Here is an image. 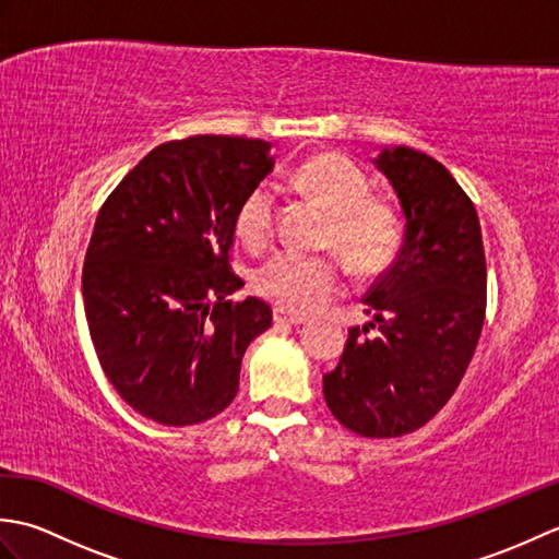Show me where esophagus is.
Segmentation results:
<instances>
[{
    "label": "esophagus",
    "instance_id": "obj_1",
    "mask_svg": "<svg viewBox=\"0 0 559 559\" xmlns=\"http://www.w3.org/2000/svg\"><path fill=\"white\" fill-rule=\"evenodd\" d=\"M273 322H276V324H288V326H298V324L307 322V319L300 317V314H286L283 310H276V312H273Z\"/></svg>",
    "mask_w": 559,
    "mask_h": 559
}]
</instances>
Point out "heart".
I'll return each mask as SVG.
<instances>
[{
	"label": "heart",
	"instance_id": "b5f03b06",
	"mask_svg": "<svg viewBox=\"0 0 559 559\" xmlns=\"http://www.w3.org/2000/svg\"><path fill=\"white\" fill-rule=\"evenodd\" d=\"M295 187L329 213L324 247L336 249L355 273L386 266L399 247V216L384 199L370 197V182L338 153H319L293 175ZM276 201L269 185L249 192L235 213V233L249 249L266 247L273 237ZM252 286L283 312L305 314L341 288L334 259L276 252L254 269Z\"/></svg>",
	"mask_w": 559,
	"mask_h": 559
}]
</instances>
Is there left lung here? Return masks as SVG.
I'll list each match as a JSON object with an SVG mask.
<instances>
[{"label":"left lung","instance_id":"8db88e82","mask_svg":"<svg viewBox=\"0 0 559 559\" xmlns=\"http://www.w3.org/2000/svg\"><path fill=\"white\" fill-rule=\"evenodd\" d=\"M377 170L406 218L403 245L362 298L372 319L348 331L324 399L362 437L418 430L454 396L485 322L483 235L476 206L442 163L408 146L382 148Z\"/></svg>","mask_w":559,"mask_h":559}]
</instances>
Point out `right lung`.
<instances>
[{"label":"right lung","mask_w":559,"mask_h":559,"mask_svg":"<svg viewBox=\"0 0 559 559\" xmlns=\"http://www.w3.org/2000/svg\"><path fill=\"white\" fill-rule=\"evenodd\" d=\"M273 170L245 136L168 141L98 211L83 307L105 377L144 418L185 427L233 403L249 343L271 326L259 298L233 302L235 213Z\"/></svg>","instance_id":"add662e5"}]
</instances>
